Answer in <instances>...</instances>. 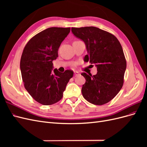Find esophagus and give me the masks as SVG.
I'll list each match as a JSON object with an SVG mask.
<instances>
[{
    "label": "esophagus",
    "mask_w": 147,
    "mask_h": 147,
    "mask_svg": "<svg viewBox=\"0 0 147 147\" xmlns=\"http://www.w3.org/2000/svg\"><path fill=\"white\" fill-rule=\"evenodd\" d=\"M74 77H77V76H78V75H80V74L78 73V72H74Z\"/></svg>",
    "instance_id": "34e87169"
}]
</instances>
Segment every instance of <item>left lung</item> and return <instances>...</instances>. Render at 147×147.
Here are the masks:
<instances>
[{
  "label": "left lung",
  "instance_id": "1",
  "mask_svg": "<svg viewBox=\"0 0 147 147\" xmlns=\"http://www.w3.org/2000/svg\"><path fill=\"white\" fill-rule=\"evenodd\" d=\"M75 36L85 43L88 55L84 57L97 67L96 75L85 72L82 92L90 103L101 105L108 103L121 90L124 83L126 61L122 47L114 35L96 27L72 28Z\"/></svg>",
  "mask_w": 147,
  "mask_h": 147
}]
</instances>
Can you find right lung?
I'll return each mask as SVG.
<instances>
[{"label": "right lung", "mask_w": 147, "mask_h": 147, "mask_svg": "<svg viewBox=\"0 0 147 147\" xmlns=\"http://www.w3.org/2000/svg\"><path fill=\"white\" fill-rule=\"evenodd\" d=\"M70 28H50L31 38L24 48L20 61L21 76L26 90L32 98L44 105L59 101L73 71L59 72L53 69V61Z\"/></svg>", "instance_id": "1"}]
</instances>
